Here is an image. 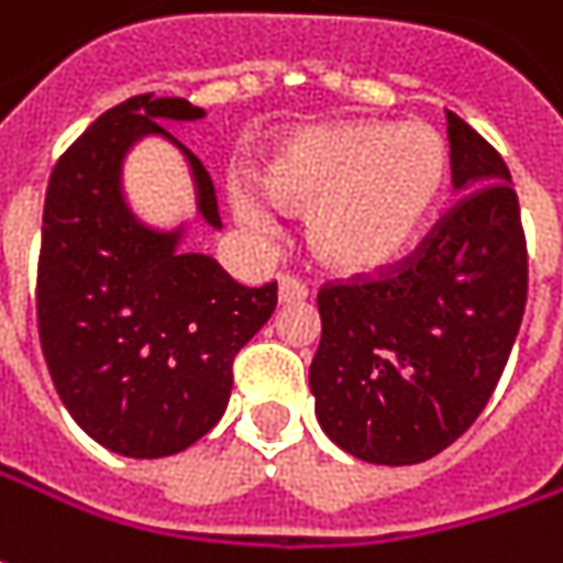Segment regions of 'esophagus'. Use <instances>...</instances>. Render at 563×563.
I'll return each mask as SVG.
<instances>
[{
	"mask_svg": "<svg viewBox=\"0 0 563 563\" xmlns=\"http://www.w3.org/2000/svg\"><path fill=\"white\" fill-rule=\"evenodd\" d=\"M306 283L292 280V277H280V283H277V302H280V306H299V302H306Z\"/></svg>",
	"mask_w": 563,
	"mask_h": 563,
	"instance_id": "obj_1",
	"label": "esophagus"
}]
</instances>
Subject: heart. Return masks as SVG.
<instances>
[{
	"instance_id": "b5f03b06",
	"label": "heart",
	"mask_w": 563,
	"mask_h": 563,
	"mask_svg": "<svg viewBox=\"0 0 563 563\" xmlns=\"http://www.w3.org/2000/svg\"><path fill=\"white\" fill-rule=\"evenodd\" d=\"M274 208L306 210L308 257L333 280H378L422 245L451 185V144L422 122L340 119L280 137L252 173ZM235 220L267 233L255 195L233 201Z\"/></svg>"
}]
</instances>
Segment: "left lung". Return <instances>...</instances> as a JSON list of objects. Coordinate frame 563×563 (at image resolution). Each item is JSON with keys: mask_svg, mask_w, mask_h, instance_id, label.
I'll return each instance as SVG.
<instances>
[{"mask_svg": "<svg viewBox=\"0 0 563 563\" xmlns=\"http://www.w3.org/2000/svg\"><path fill=\"white\" fill-rule=\"evenodd\" d=\"M460 201L400 274L318 296L314 416L340 451L412 466L451 448L501 380L526 308V239L501 154L448 112Z\"/></svg>", "mask_w": 563, "mask_h": 563, "instance_id": "1", "label": "left lung"}]
</instances>
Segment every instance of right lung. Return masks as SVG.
<instances>
[{"instance_id": "right-lung-1", "label": "right lung", "mask_w": 563, "mask_h": 563, "mask_svg": "<svg viewBox=\"0 0 563 563\" xmlns=\"http://www.w3.org/2000/svg\"><path fill=\"white\" fill-rule=\"evenodd\" d=\"M205 115L183 97H132L62 154L46 188L40 346L62 406L119 456H173L205 438L230 404L235 353L277 306V283L249 289L185 252L191 217L154 227L125 195V159L159 137L183 154L198 220L220 233L208 169L163 129Z\"/></svg>"}]
</instances>
